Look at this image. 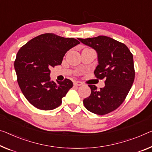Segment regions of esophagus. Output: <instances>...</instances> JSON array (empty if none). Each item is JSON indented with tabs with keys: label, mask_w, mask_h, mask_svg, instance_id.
<instances>
[{
	"label": "esophagus",
	"mask_w": 152,
	"mask_h": 152,
	"mask_svg": "<svg viewBox=\"0 0 152 152\" xmlns=\"http://www.w3.org/2000/svg\"><path fill=\"white\" fill-rule=\"evenodd\" d=\"M73 84H74V86H80L81 85H83V83H81V81H74Z\"/></svg>",
	"instance_id": "esophagus-1"
}]
</instances>
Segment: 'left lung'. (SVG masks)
<instances>
[{
	"label": "left lung",
	"mask_w": 152,
	"mask_h": 152,
	"mask_svg": "<svg viewBox=\"0 0 152 152\" xmlns=\"http://www.w3.org/2000/svg\"><path fill=\"white\" fill-rule=\"evenodd\" d=\"M78 39L96 51L99 64L94 73L96 78L105 79V86L100 90L88 85L91 94L83 100L84 106L97 115L111 113L124 101L134 82L133 56L125 44L109 37Z\"/></svg>",
	"instance_id": "8db88e82"
}]
</instances>
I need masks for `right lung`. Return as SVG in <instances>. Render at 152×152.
Wrapping results in <instances>:
<instances>
[{
	"label": "right lung",
	"mask_w": 152,
	"mask_h": 152,
	"mask_svg": "<svg viewBox=\"0 0 152 152\" xmlns=\"http://www.w3.org/2000/svg\"><path fill=\"white\" fill-rule=\"evenodd\" d=\"M79 43L74 38L45 33L32 39L18 51L14 62L18 85L36 108L45 111L57 108L73 87L69 79L51 81L50 69L61 64L67 51Z\"/></svg>",
	"instance_id": "1"
}]
</instances>
